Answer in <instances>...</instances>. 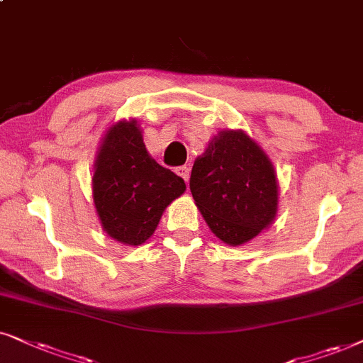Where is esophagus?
<instances>
[{
    "label": "esophagus",
    "instance_id": "34e87169",
    "mask_svg": "<svg viewBox=\"0 0 363 363\" xmlns=\"http://www.w3.org/2000/svg\"><path fill=\"white\" fill-rule=\"evenodd\" d=\"M176 172H177L179 176H181L182 179H184L186 182L189 181V172H191V169L187 167V166H181V167H177V169H176Z\"/></svg>",
    "mask_w": 363,
    "mask_h": 363
}]
</instances>
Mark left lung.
Masks as SVG:
<instances>
[{
  "mask_svg": "<svg viewBox=\"0 0 363 363\" xmlns=\"http://www.w3.org/2000/svg\"><path fill=\"white\" fill-rule=\"evenodd\" d=\"M189 186L207 225L229 245L254 239L277 212L272 164L242 131L212 139L192 166Z\"/></svg>",
  "mask_w": 363,
  "mask_h": 363,
  "instance_id": "left-lung-1",
  "label": "left lung"
}]
</instances>
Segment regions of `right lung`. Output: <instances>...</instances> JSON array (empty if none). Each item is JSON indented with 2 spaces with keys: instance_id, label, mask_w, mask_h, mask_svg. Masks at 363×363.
Listing matches in <instances>:
<instances>
[{
  "instance_id": "obj_1",
  "label": "right lung",
  "mask_w": 363,
  "mask_h": 363,
  "mask_svg": "<svg viewBox=\"0 0 363 363\" xmlns=\"http://www.w3.org/2000/svg\"><path fill=\"white\" fill-rule=\"evenodd\" d=\"M184 191V179L149 156L136 121L109 129L93 176L94 206L108 235L125 245L146 242L164 209Z\"/></svg>"
}]
</instances>
